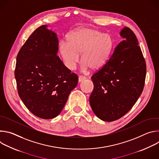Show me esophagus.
Instances as JSON below:
<instances>
[{
	"label": "esophagus",
	"mask_w": 159,
	"mask_h": 159,
	"mask_svg": "<svg viewBox=\"0 0 159 159\" xmlns=\"http://www.w3.org/2000/svg\"><path fill=\"white\" fill-rule=\"evenodd\" d=\"M85 79V77H84V76H80V77H79V80H78V81H79V82L80 83V82H82V81H84Z\"/></svg>",
	"instance_id": "obj_1"
}]
</instances>
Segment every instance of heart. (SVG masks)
I'll use <instances>...</instances> for the list:
<instances>
[{"mask_svg": "<svg viewBox=\"0 0 159 159\" xmlns=\"http://www.w3.org/2000/svg\"><path fill=\"white\" fill-rule=\"evenodd\" d=\"M112 39L107 33H101L94 28H80L73 32L62 42L59 48L61 58L66 66L74 70L79 61L84 64L83 69L88 68L98 70L102 68L109 58L112 48Z\"/></svg>", "mask_w": 159, "mask_h": 159, "instance_id": "obj_1", "label": "heart"}]
</instances>
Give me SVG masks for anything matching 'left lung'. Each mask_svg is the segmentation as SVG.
Segmentation results:
<instances>
[{"label": "left lung", "instance_id": "obj_1", "mask_svg": "<svg viewBox=\"0 0 159 159\" xmlns=\"http://www.w3.org/2000/svg\"><path fill=\"white\" fill-rule=\"evenodd\" d=\"M120 34L123 40L91 77L90 106L99 119L108 122L120 119L132 108L143 91L146 77L145 60L137 36L128 27Z\"/></svg>", "mask_w": 159, "mask_h": 159}]
</instances>
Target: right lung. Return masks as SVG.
<instances>
[{
	"label": "right lung",
	"instance_id": "add662e5",
	"mask_svg": "<svg viewBox=\"0 0 159 159\" xmlns=\"http://www.w3.org/2000/svg\"><path fill=\"white\" fill-rule=\"evenodd\" d=\"M47 26L38 28L26 40L15 69L20 98L34 115L44 120L60 114L78 83V76L57 55V34Z\"/></svg>",
	"mask_w": 159,
	"mask_h": 159
}]
</instances>
